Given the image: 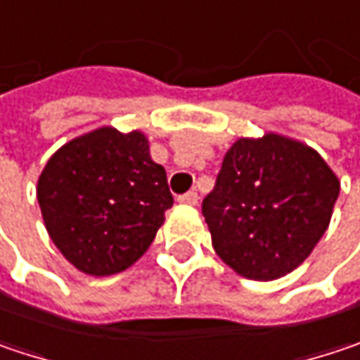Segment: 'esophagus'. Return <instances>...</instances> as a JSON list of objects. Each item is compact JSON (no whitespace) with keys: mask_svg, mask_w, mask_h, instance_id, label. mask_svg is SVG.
I'll list each match as a JSON object with an SVG mask.
<instances>
[{"mask_svg":"<svg viewBox=\"0 0 360 360\" xmlns=\"http://www.w3.org/2000/svg\"><path fill=\"white\" fill-rule=\"evenodd\" d=\"M178 200H180L182 205H196V202H198V194H196V191H188V193L180 194Z\"/></svg>","mask_w":360,"mask_h":360,"instance_id":"1","label":"esophagus"}]
</instances>
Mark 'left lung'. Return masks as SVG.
Wrapping results in <instances>:
<instances>
[{
    "label": "left lung",
    "instance_id": "1",
    "mask_svg": "<svg viewBox=\"0 0 360 360\" xmlns=\"http://www.w3.org/2000/svg\"><path fill=\"white\" fill-rule=\"evenodd\" d=\"M338 193L318 151L269 133L231 145L202 215L225 264L245 278L274 281L311 254Z\"/></svg>",
    "mask_w": 360,
    "mask_h": 360
}]
</instances>
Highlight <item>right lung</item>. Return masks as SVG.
Instances as JSON below:
<instances>
[{"mask_svg": "<svg viewBox=\"0 0 360 360\" xmlns=\"http://www.w3.org/2000/svg\"><path fill=\"white\" fill-rule=\"evenodd\" d=\"M37 196L51 240L94 276L137 262L174 205L145 135L110 127L65 143L42 169Z\"/></svg>", "mask_w": 360, "mask_h": 360, "instance_id": "obj_1", "label": "right lung"}]
</instances>
